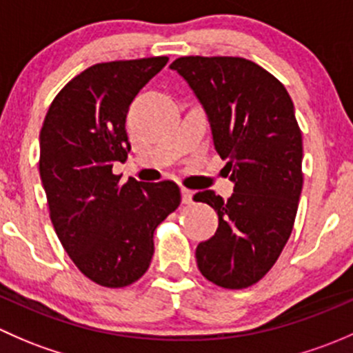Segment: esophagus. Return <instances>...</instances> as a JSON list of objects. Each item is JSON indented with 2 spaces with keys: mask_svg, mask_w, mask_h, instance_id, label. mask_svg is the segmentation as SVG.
I'll return each instance as SVG.
<instances>
[{
  "mask_svg": "<svg viewBox=\"0 0 353 353\" xmlns=\"http://www.w3.org/2000/svg\"><path fill=\"white\" fill-rule=\"evenodd\" d=\"M181 194H183V203H186V205H188V203H191V201H193V191H191V190H188V188H181Z\"/></svg>",
  "mask_w": 353,
  "mask_h": 353,
  "instance_id": "obj_1",
  "label": "esophagus"
}]
</instances>
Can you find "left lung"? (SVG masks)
I'll return each instance as SVG.
<instances>
[{"label": "left lung", "instance_id": "8db88e82", "mask_svg": "<svg viewBox=\"0 0 353 353\" xmlns=\"http://www.w3.org/2000/svg\"><path fill=\"white\" fill-rule=\"evenodd\" d=\"M206 110L215 150L234 194L212 190L194 201L219 215L215 236L196 248L201 275L223 288L254 285L285 248L302 191V133L282 81L234 56H183L170 65Z\"/></svg>", "mask_w": 353, "mask_h": 353}]
</instances>
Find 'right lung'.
Returning a JSON list of instances; mask_svg holds the SVG:
<instances>
[{
	"instance_id": "add662e5",
	"label": "right lung",
	"mask_w": 353,
	"mask_h": 353,
	"mask_svg": "<svg viewBox=\"0 0 353 353\" xmlns=\"http://www.w3.org/2000/svg\"><path fill=\"white\" fill-rule=\"evenodd\" d=\"M167 56L99 63L81 71L49 105L39 172L63 248L87 279L109 288L140 280L154 256V232L179 206L172 181L121 184L112 174L131 145L126 114Z\"/></svg>"
}]
</instances>
